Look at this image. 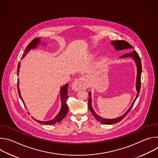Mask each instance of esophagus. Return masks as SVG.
I'll use <instances>...</instances> for the list:
<instances>
[{
	"label": "esophagus",
	"instance_id": "esophagus-1",
	"mask_svg": "<svg viewBox=\"0 0 158 158\" xmlns=\"http://www.w3.org/2000/svg\"><path fill=\"white\" fill-rule=\"evenodd\" d=\"M87 87V85L82 77L76 79L72 84V88L75 91H79L80 89H86Z\"/></svg>",
	"mask_w": 158,
	"mask_h": 158
}]
</instances>
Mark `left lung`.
Returning <instances> with one entry per match:
<instances>
[{
	"label": "left lung",
	"instance_id": "obj_1",
	"mask_svg": "<svg viewBox=\"0 0 158 158\" xmlns=\"http://www.w3.org/2000/svg\"><path fill=\"white\" fill-rule=\"evenodd\" d=\"M111 44L112 46H114V48L117 50V51H119V50H123V49H132L133 48V47L131 46L130 44H129L127 42L125 41V40H114L111 42ZM132 57L133 58V59L134 60L136 64V66L138 67L137 71H138V73H137V80H136V90L138 91V94L136 95V98H135L134 101H133L132 105L130 106V107L129 108V109L126 111V113H124L123 116L116 118V119H104L101 117H100L99 116H98L96 112H94V110H93V107H92V104H91V102H92V99H91V92L89 93V101H88V107L89 110L91 111V112L92 113V114L93 115V116L95 118V119L99 121V123L104 124H112L114 123H117L118 122H120L121 120H123L125 116L128 114V112L131 110L135 101H136V99L138 98L139 92H140V89H141V72H142V65H141V59L138 55V54L137 53V52L136 51H133L129 53H127L125 54L124 55L121 56V58H125V57Z\"/></svg>",
	"mask_w": 158,
	"mask_h": 158
}]
</instances>
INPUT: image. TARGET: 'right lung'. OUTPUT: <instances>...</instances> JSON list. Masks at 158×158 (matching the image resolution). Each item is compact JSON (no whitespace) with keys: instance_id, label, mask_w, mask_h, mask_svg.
<instances>
[{"instance_id":"right-lung-1","label":"right lung","mask_w":158,"mask_h":158,"mask_svg":"<svg viewBox=\"0 0 158 158\" xmlns=\"http://www.w3.org/2000/svg\"><path fill=\"white\" fill-rule=\"evenodd\" d=\"M40 41V39L39 38H35L34 39H33L27 46V48L25 49V51L22 55V57L21 59H23L24 57L26 56V55L27 54V52H29V51H30V50H31L32 49H34L37 47V45L39 44V42ZM20 63L19 62L18 64V66H17V75H19V69H20ZM19 79H17V83H19ZM19 84H17V89H18V94L20 98V99L22 100V101L23 102L24 104L25 105L23 99H22L21 96H20V90H19ZM68 86H69V84H66L65 85H64L61 89H60V100H61V109L60 112H59V114L55 117L54 119L49 121H39L38 120L35 119L34 118H32V119H34L35 121L42 124H49V125H52V124H55L56 123H59L60 121H62V120L65 117V116L67 115V112H68V107H67V105L66 104V100L67 99V98H69L68 96ZM26 106V105H25ZM25 107L27 109V107L25 106ZM28 114H29V112H28Z\"/></svg>"}]
</instances>
